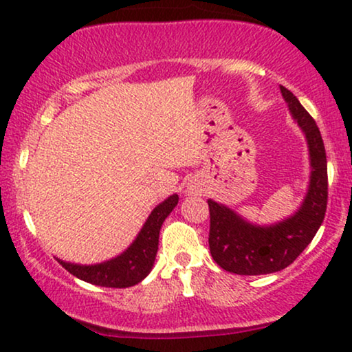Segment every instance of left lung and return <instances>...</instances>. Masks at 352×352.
Masks as SVG:
<instances>
[{
	"label": "left lung",
	"mask_w": 352,
	"mask_h": 352,
	"mask_svg": "<svg viewBox=\"0 0 352 352\" xmlns=\"http://www.w3.org/2000/svg\"><path fill=\"white\" fill-rule=\"evenodd\" d=\"M280 93L306 136L311 162L309 186L295 213L269 226L250 223L229 206L208 200L211 256L224 271L239 276H261L290 266L314 239L325 216L329 179L320 131L296 96L283 86Z\"/></svg>",
	"instance_id": "left-lung-1"
}]
</instances>
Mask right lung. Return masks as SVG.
<instances>
[{
	"mask_svg": "<svg viewBox=\"0 0 352 352\" xmlns=\"http://www.w3.org/2000/svg\"><path fill=\"white\" fill-rule=\"evenodd\" d=\"M177 200H179L177 194H173L162 204H158L148 214L142 229L139 230L138 237L118 256L99 264H89V266L67 263L59 258H57V261L72 276L78 277L80 280L93 283V285L110 288H126L136 285L152 271L157 256L162 224L168 218V214L175 210Z\"/></svg>",
	"mask_w": 352,
	"mask_h": 352,
	"instance_id": "right-lung-1",
	"label": "right lung"
}]
</instances>
